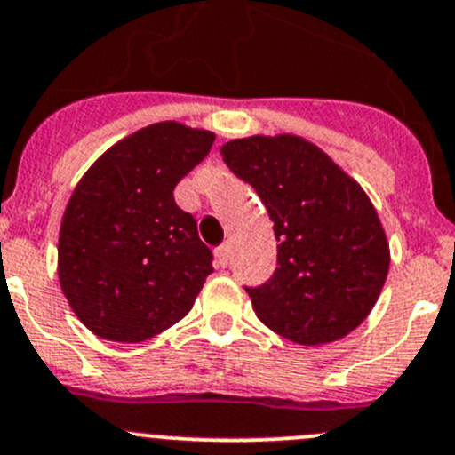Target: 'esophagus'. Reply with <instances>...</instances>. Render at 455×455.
Listing matches in <instances>:
<instances>
[{"label":"esophagus","mask_w":455,"mask_h":455,"mask_svg":"<svg viewBox=\"0 0 455 455\" xmlns=\"http://www.w3.org/2000/svg\"><path fill=\"white\" fill-rule=\"evenodd\" d=\"M228 244H222L215 249V264H218L220 268H227L228 267Z\"/></svg>","instance_id":"34e87169"}]
</instances>
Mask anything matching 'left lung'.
<instances>
[{
    "instance_id": "8db88e82",
    "label": "left lung",
    "mask_w": 455,
    "mask_h": 455,
    "mask_svg": "<svg viewBox=\"0 0 455 455\" xmlns=\"http://www.w3.org/2000/svg\"><path fill=\"white\" fill-rule=\"evenodd\" d=\"M220 153L255 188L280 242L271 280L246 289L255 315L298 345L349 335L376 307L391 262L367 193L298 135L231 140Z\"/></svg>"
}]
</instances>
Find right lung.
I'll return each mask as SVG.
<instances>
[{
	"label": "right lung",
	"instance_id": "right-lung-1",
	"mask_svg": "<svg viewBox=\"0 0 455 455\" xmlns=\"http://www.w3.org/2000/svg\"><path fill=\"white\" fill-rule=\"evenodd\" d=\"M215 142L211 131L157 122L92 162L66 204L57 275L75 315L110 342H144L191 311L209 246L173 188Z\"/></svg>",
	"mask_w": 455,
	"mask_h": 455
}]
</instances>
